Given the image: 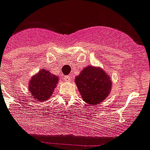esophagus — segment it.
<instances>
[{"label":"esophagus","mask_w":150,"mask_h":150,"mask_svg":"<svg viewBox=\"0 0 150 150\" xmlns=\"http://www.w3.org/2000/svg\"><path fill=\"white\" fill-rule=\"evenodd\" d=\"M63 80L65 81H70V76L69 75H67V76H63Z\"/></svg>","instance_id":"esophagus-1"}]
</instances>
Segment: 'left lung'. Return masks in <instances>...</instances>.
<instances>
[{
    "label": "left lung",
    "mask_w": 150,
    "mask_h": 150,
    "mask_svg": "<svg viewBox=\"0 0 150 150\" xmlns=\"http://www.w3.org/2000/svg\"><path fill=\"white\" fill-rule=\"evenodd\" d=\"M83 100L91 105H98L111 91L112 81L103 69L88 66L75 78Z\"/></svg>",
    "instance_id": "8db88e82"
}]
</instances>
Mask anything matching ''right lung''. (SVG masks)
<instances>
[{
	"label": "right lung",
	"mask_w": 150,
	"mask_h": 150,
	"mask_svg": "<svg viewBox=\"0 0 150 150\" xmlns=\"http://www.w3.org/2000/svg\"><path fill=\"white\" fill-rule=\"evenodd\" d=\"M58 82V76L47 70L41 69L36 76L31 78L29 83V90L33 98L43 102L52 96Z\"/></svg>",
	"instance_id": "1"
}]
</instances>
